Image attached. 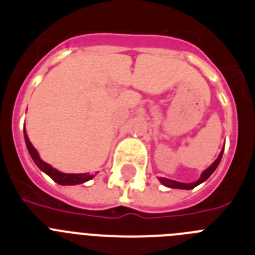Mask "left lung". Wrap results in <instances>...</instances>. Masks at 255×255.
I'll list each match as a JSON object with an SVG mask.
<instances>
[{
    "label": "left lung",
    "instance_id": "obj_1",
    "mask_svg": "<svg viewBox=\"0 0 255 255\" xmlns=\"http://www.w3.org/2000/svg\"><path fill=\"white\" fill-rule=\"evenodd\" d=\"M222 155H223V149L222 151L220 152V155H218V158L213 161V164L210 165V167H208L207 169L201 173L200 178H199L198 181H195V182L183 183V182H177V181H173V180H168V178H159V181H160L164 186H167V187H170V189H183V190L194 189V187H196L198 185H200V183H203L204 181H207L208 178L212 176V173H213L214 170H216V168L218 167V164H220L221 159H222Z\"/></svg>",
    "mask_w": 255,
    "mask_h": 255
}]
</instances>
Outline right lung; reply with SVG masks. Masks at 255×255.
I'll use <instances>...</instances> for the list:
<instances>
[{
	"mask_svg": "<svg viewBox=\"0 0 255 255\" xmlns=\"http://www.w3.org/2000/svg\"><path fill=\"white\" fill-rule=\"evenodd\" d=\"M24 138H25V143H26V149L29 151L30 156H32L33 161L35 163V165L42 170V172H45L47 176H50L52 180L55 181L59 185H79V183L87 182L90 181L91 178H94V174L90 173H63V172H59L57 169L51 167L50 164L45 163V161L42 160L39 158L38 151L34 149V146L32 145V142L28 138V134L25 133V128H24Z\"/></svg>",
	"mask_w": 255,
	"mask_h": 255,
	"instance_id": "1",
	"label": "right lung"
}]
</instances>
